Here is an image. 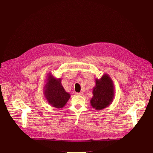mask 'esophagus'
I'll list each match as a JSON object with an SVG mask.
<instances>
[{"label": "esophagus", "instance_id": "1", "mask_svg": "<svg viewBox=\"0 0 153 153\" xmlns=\"http://www.w3.org/2000/svg\"><path fill=\"white\" fill-rule=\"evenodd\" d=\"M77 95H79V96H82V95L83 94V93L82 92H80V93H77Z\"/></svg>", "mask_w": 153, "mask_h": 153}]
</instances>
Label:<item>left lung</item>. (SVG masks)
<instances>
[{"instance_id":"1","label":"left lung","mask_w":153,"mask_h":153,"mask_svg":"<svg viewBox=\"0 0 153 153\" xmlns=\"http://www.w3.org/2000/svg\"><path fill=\"white\" fill-rule=\"evenodd\" d=\"M93 94L90 103L96 110H103L113 102L114 85L108 74H104L100 79H96V85L93 88Z\"/></svg>"}]
</instances>
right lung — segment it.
I'll return each mask as SVG.
<instances>
[{"mask_svg":"<svg viewBox=\"0 0 153 153\" xmlns=\"http://www.w3.org/2000/svg\"><path fill=\"white\" fill-rule=\"evenodd\" d=\"M44 86L43 94L48 103L56 108H63L70 98V94L65 90L61 83L62 79L48 74Z\"/></svg>","mask_w":153,"mask_h":153,"instance_id":"1","label":"right lung"}]
</instances>
